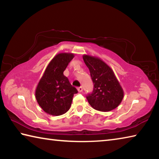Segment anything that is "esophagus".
<instances>
[{"instance_id": "esophagus-1", "label": "esophagus", "mask_w": 159, "mask_h": 159, "mask_svg": "<svg viewBox=\"0 0 159 159\" xmlns=\"http://www.w3.org/2000/svg\"><path fill=\"white\" fill-rule=\"evenodd\" d=\"M77 90H78V91H79V93H81L82 91H83V88L81 87V86H80V87H79L77 88Z\"/></svg>"}]
</instances>
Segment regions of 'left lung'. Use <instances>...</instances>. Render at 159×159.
Instances as JSON below:
<instances>
[{"label":"left lung","instance_id":"8db88e82","mask_svg":"<svg viewBox=\"0 0 159 159\" xmlns=\"http://www.w3.org/2000/svg\"><path fill=\"white\" fill-rule=\"evenodd\" d=\"M89 69L94 88L91 94L86 97L93 109L100 111L114 109L122 102L124 92L111 67L101 59L93 56H83Z\"/></svg>","mask_w":159,"mask_h":159}]
</instances>
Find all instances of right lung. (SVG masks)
<instances>
[{
  "instance_id": "obj_1",
  "label": "right lung",
  "mask_w": 159,
  "mask_h": 159,
  "mask_svg": "<svg viewBox=\"0 0 159 159\" xmlns=\"http://www.w3.org/2000/svg\"><path fill=\"white\" fill-rule=\"evenodd\" d=\"M74 57V54L59 53L53 57L45 69L35 92L38 104L47 114L60 116L70 109L76 88L69 83L64 75L69 63Z\"/></svg>"
}]
</instances>
